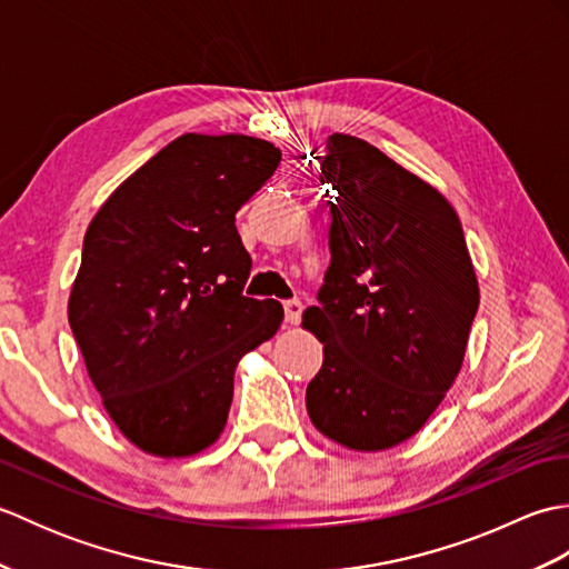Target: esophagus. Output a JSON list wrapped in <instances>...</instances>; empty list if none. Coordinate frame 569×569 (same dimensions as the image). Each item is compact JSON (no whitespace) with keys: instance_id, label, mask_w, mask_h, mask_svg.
<instances>
[{"instance_id":"esophagus-1","label":"esophagus","mask_w":569,"mask_h":569,"mask_svg":"<svg viewBox=\"0 0 569 569\" xmlns=\"http://www.w3.org/2000/svg\"><path fill=\"white\" fill-rule=\"evenodd\" d=\"M283 312H286L288 325H298L300 316H303V303H300V300H286Z\"/></svg>"}]
</instances>
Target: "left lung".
<instances>
[{"label":"left lung","mask_w":569,"mask_h":569,"mask_svg":"<svg viewBox=\"0 0 569 569\" xmlns=\"http://www.w3.org/2000/svg\"><path fill=\"white\" fill-rule=\"evenodd\" d=\"M330 266L303 328L322 347L308 416L349 450H389L426 426L465 359L479 286L450 202L365 139L332 134Z\"/></svg>","instance_id":"1"}]
</instances>
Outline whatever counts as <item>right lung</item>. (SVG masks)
<instances>
[{"label":"right lung","mask_w":569,"mask_h":569,"mask_svg":"<svg viewBox=\"0 0 569 569\" xmlns=\"http://www.w3.org/2000/svg\"><path fill=\"white\" fill-rule=\"evenodd\" d=\"M281 163L244 134H183L119 186L84 232L70 330L107 413L139 450L188 457L227 422L237 361L281 328L247 298L234 214Z\"/></svg>","instance_id":"1"}]
</instances>
